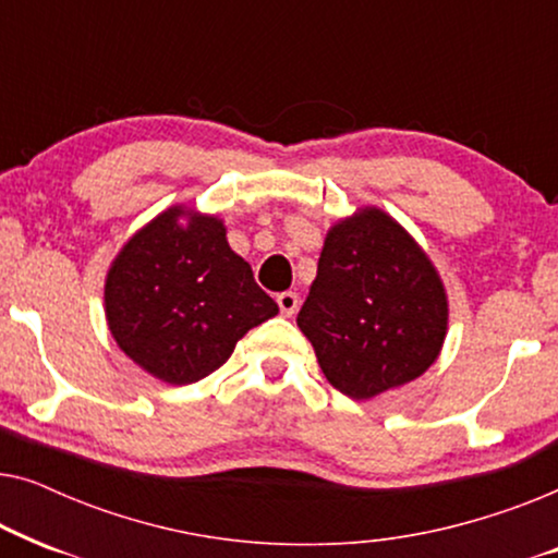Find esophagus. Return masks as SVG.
Instances as JSON below:
<instances>
[{"label":"esophagus","mask_w":558,"mask_h":558,"mask_svg":"<svg viewBox=\"0 0 558 558\" xmlns=\"http://www.w3.org/2000/svg\"><path fill=\"white\" fill-rule=\"evenodd\" d=\"M277 304H279L281 315L292 317L294 312H296V307H300V296H296L294 292H281V294L277 296Z\"/></svg>","instance_id":"esophagus-1"}]
</instances>
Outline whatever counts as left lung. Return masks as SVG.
Masks as SVG:
<instances>
[{
	"label": "left lung",
	"instance_id": "left-lung-1",
	"mask_svg": "<svg viewBox=\"0 0 558 558\" xmlns=\"http://www.w3.org/2000/svg\"><path fill=\"white\" fill-rule=\"evenodd\" d=\"M439 271L401 223L357 208L325 235L296 325L325 378L363 401L422 376L447 338Z\"/></svg>",
	"mask_w": 558,
	"mask_h": 558
}]
</instances>
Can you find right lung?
<instances>
[{"mask_svg":"<svg viewBox=\"0 0 558 558\" xmlns=\"http://www.w3.org/2000/svg\"><path fill=\"white\" fill-rule=\"evenodd\" d=\"M106 323L126 357L165 384H195L279 312L228 246L226 226L172 205L124 243L104 287Z\"/></svg>","mask_w":558,"mask_h":558,"instance_id":"right-lung-1","label":"right lung"}]
</instances>
